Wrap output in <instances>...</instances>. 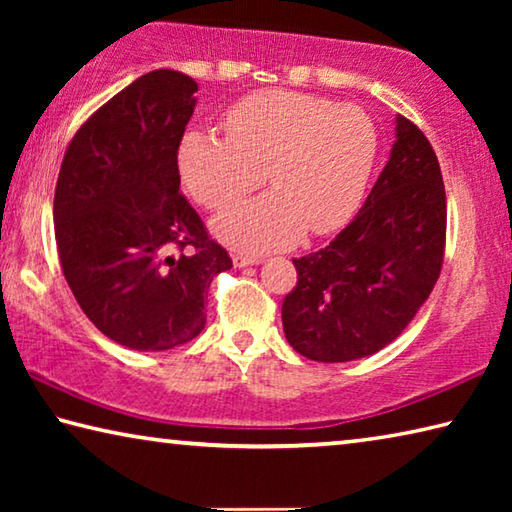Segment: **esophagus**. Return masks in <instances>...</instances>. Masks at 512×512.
Segmentation results:
<instances>
[{
  "label": "esophagus",
  "mask_w": 512,
  "mask_h": 512,
  "mask_svg": "<svg viewBox=\"0 0 512 512\" xmlns=\"http://www.w3.org/2000/svg\"><path fill=\"white\" fill-rule=\"evenodd\" d=\"M232 262H235V266H239V268H244V266H255V264H259V257H257V255L235 253V255H232Z\"/></svg>",
  "instance_id": "obj_1"
}]
</instances>
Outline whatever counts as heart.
I'll return each mask as SVG.
<instances>
[{
    "mask_svg": "<svg viewBox=\"0 0 512 512\" xmlns=\"http://www.w3.org/2000/svg\"><path fill=\"white\" fill-rule=\"evenodd\" d=\"M225 137L189 131L178 151L180 180L196 203L223 210L264 183L273 192L214 223L225 244L262 253L302 232L329 235L361 207L379 135L366 110L289 90L248 94L223 112Z\"/></svg>",
    "mask_w": 512,
    "mask_h": 512,
    "instance_id": "b5f03b06",
    "label": "heart"
}]
</instances>
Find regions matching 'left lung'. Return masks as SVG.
Masks as SVG:
<instances>
[{
  "label": "left lung",
  "instance_id": "8db88e82",
  "mask_svg": "<svg viewBox=\"0 0 512 512\" xmlns=\"http://www.w3.org/2000/svg\"><path fill=\"white\" fill-rule=\"evenodd\" d=\"M391 160L354 221L329 246L293 259L298 282L282 302L293 350L343 363L375 354L411 323L438 282L447 198L436 153L397 115Z\"/></svg>",
  "mask_w": 512,
  "mask_h": 512
}]
</instances>
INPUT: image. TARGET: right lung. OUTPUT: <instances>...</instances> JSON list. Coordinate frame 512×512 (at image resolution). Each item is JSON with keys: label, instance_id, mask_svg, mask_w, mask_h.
I'll use <instances>...</instances> for the list:
<instances>
[{"label": "right lung", "instance_id": "1", "mask_svg": "<svg viewBox=\"0 0 512 512\" xmlns=\"http://www.w3.org/2000/svg\"><path fill=\"white\" fill-rule=\"evenodd\" d=\"M198 85L155 69L92 112L60 164L54 221L63 275L94 327L162 352L205 327L207 289L232 259L180 194L178 149Z\"/></svg>", "mask_w": 512, "mask_h": 512}]
</instances>
